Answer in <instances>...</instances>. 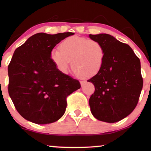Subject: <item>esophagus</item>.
Instances as JSON below:
<instances>
[{"label":"esophagus","mask_w":151,"mask_h":151,"mask_svg":"<svg viewBox=\"0 0 151 151\" xmlns=\"http://www.w3.org/2000/svg\"><path fill=\"white\" fill-rule=\"evenodd\" d=\"M86 83V81H84V80H82V81H80V84H81L82 86H83L84 84Z\"/></svg>","instance_id":"esophagus-1"}]
</instances>
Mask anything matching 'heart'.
Listing matches in <instances>:
<instances>
[{
  "mask_svg": "<svg viewBox=\"0 0 151 151\" xmlns=\"http://www.w3.org/2000/svg\"><path fill=\"white\" fill-rule=\"evenodd\" d=\"M60 49L50 51V60L62 73H67L70 65L80 78L97 75L102 69L105 58L104 47L98 41L77 36L66 38Z\"/></svg>",
  "mask_w": 151,
  "mask_h": 151,
  "instance_id": "1",
  "label": "heart"
}]
</instances>
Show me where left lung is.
Instances as JSON below:
<instances>
[{"mask_svg": "<svg viewBox=\"0 0 151 151\" xmlns=\"http://www.w3.org/2000/svg\"><path fill=\"white\" fill-rule=\"evenodd\" d=\"M104 47L102 69L88 80L95 86L89 99L92 115L109 123L120 121L137 106L143 86L140 60L127 44L107 34H89Z\"/></svg>", "mask_w": 151, "mask_h": 151, "instance_id": "8db88e82", "label": "left lung"}]
</instances>
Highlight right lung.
<instances>
[{"label": "right lung", "mask_w": 151, "mask_h": 151, "mask_svg": "<svg viewBox=\"0 0 151 151\" xmlns=\"http://www.w3.org/2000/svg\"><path fill=\"white\" fill-rule=\"evenodd\" d=\"M73 34L38 33L14 51L8 66V91L27 120L38 124L58 120L65 112L66 98L81 86L78 80L60 73L50 60L55 45Z\"/></svg>", "instance_id": "right-lung-1"}]
</instances>
